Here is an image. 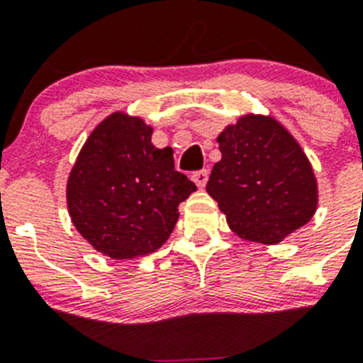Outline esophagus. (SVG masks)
Masks as SVG:
<instances>
[{
  "label": "esophagus",
  "instance_id": "obj_1",
  "mask_svg": "<svg viewBox=\"0 0 363 363\" xmlns=\"http://www.w3.org/2000/svg\"><path fill=\"white\" fill-rule=\"evenodd\" d=\"M192 179H194V184H196L198 187L203 189L205 184H207V179H209V171H207V169L196 171L194 174H192Z\"/></svg>",
  "mask_w": 363,
  "mask_h": 363
}]
</instances>
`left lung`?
I'll return each instance as SVG.
<instances>
[{
	"mask_svg": "<svg viewBox=\"0 0 363 363\" xmlns=\"http://www.w3.org/2000/svg\"><path fill=\"white\" fill-rule=\"evenodd\" d=\"M207 192L227 223L249 242L280 243L313 218L318 185L298 142L271 116L245 114L218 136Z\"/></svg>",
	"mask_w": 363,
	"mask_h": 363,
	"instance_id": "8db88e82",
	"label": "left lung"
}]
</instances>
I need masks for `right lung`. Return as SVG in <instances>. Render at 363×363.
<instances>
[{
	"label": "right lung",
	"instance_id": "obj_1",
	"mask_svg": "<svg viewBox=\"0 0 363 363\" xmlns=\"http://www.w3.org/2000/svg\"><path fill=\"white\" fill-rule=\"evenodd\" d=\"M142 118L114 112L86 138L67 182L74 227L108 258L145 256L167 242L178 205L196 185L174 171L172 149L150 143Z\"/></svg>",
	"mask_w": 363,
	"mask_h": 363
}]
</instances>
